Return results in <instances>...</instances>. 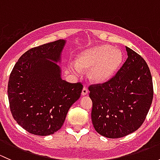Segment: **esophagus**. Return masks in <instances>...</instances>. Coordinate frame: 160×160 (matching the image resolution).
Returning <instances> with one entry per match:
<instances>
[{
	"mask_svg": "<svg viewBox=\"0 0 160 160\" xmlns=\"http://www.w3.org/2000/svg\"><path fill=\"white\" fill-rule=\"evenodd\" d=\"M81 94H82V96H85V95L88 94V88H86V87H83V90H82Z\"/></svg>",
	"mask_w": 160,
	"mask_h": 160,
	"instance_id": "obj_1",
	"label": "esophagus"
}]
</instances>
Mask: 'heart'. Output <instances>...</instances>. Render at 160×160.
I'll list each match as a JSON object with an SVG mask.
<instances>
[{
    "instance_id": "obj_1",
    "label": "heart",
    "mask_w": 160,
    "mask_h": 160,
    "mask_svg": "<svg viewBox=\"0 0 160 160\" xmlns=\"http://www.w3.org/2000/svg\"><path fill=\"white\" fill-rule=\"evenodd\" d=\"M123 59V53L119 49L109 45H99L79 52L75 62H70L68 68L75 74L88 70L90 81L104 83L117 73L122 67Z\"/></svg>"
}]
</instances>
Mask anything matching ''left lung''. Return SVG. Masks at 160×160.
Returning a JSON list of instances; mask_svg holds the SVG:
<instances>
[{"label":"left lung","instance_id":"1","mask_svg":"<svg viewBox=\"0 0 160 160\" xmlns=\"http://www.w3.org/2000/svg\"><path fill=\"white\" fill-rule=\"evenodd\" d=\"M126 48L128 59L115 77L102 85L89 87L91 120L100 135L122 138L144 122L153 98L152 75L141 56Z\"/></svg>","mask_w":160,"mask_h":160}]
</instances>
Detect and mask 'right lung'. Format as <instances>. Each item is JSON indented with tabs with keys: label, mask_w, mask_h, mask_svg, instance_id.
Segmentation results:
<instances>
[{
	"label": "right lung",
	"mask_w": 160,
	"mask_h": 160,
	"mask_svg": "<svg viewBox=\"0 0 160 160\" xmlns=\"http://www.w3.org/2000/svg\"><path fill=\"white\" fill-rule=\"evenodd\" d=\"M67 40L32 48L24 53L11 72L8 96L13 118L36 135L61 128L71 106L80 98L83 85L62 79V52Z\"/></svg>",
	"instance_id": "1"
}]
</instances>
